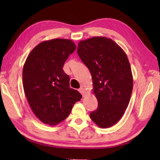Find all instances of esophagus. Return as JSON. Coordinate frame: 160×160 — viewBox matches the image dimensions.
Here are the masks:
<instances>
[{
	"instance_id": "esophagus-1",
	"label": "esophagus",
	"mask_w": 160,
	"mask_h": 160,
	"mask_svg": "<svg viewBox=\"0 0 160 160\" xmlns=\"http://www.w3.org/2000/svg\"><path fill=\"white\" fill-rule=\"evenodd\" d=\"M78 91H79V92L82 95V96L83 97H84L85 96V95H86V92H85V90L84 89V88L83 87H80L79 89H78Z\"/></svg>"
}]
</instances>
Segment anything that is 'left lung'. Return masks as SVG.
Instances as JSON below:
<instances>
[{"mask_svg": "<svg viewBox=\"0 0 160 160\" xmlns=\"http://www.w3.org/2000/svg\"><path fill=\"white\" fill-rule=\"evenodd\" d=\"M77 52L90 71L98 102L90 118L99 127L109 128L124 115L132 93L133 79L127 54L113 40L102 36L81 40Z\"/></svg>", "mask_w": 160, "mask_h": 160, "instance_id": "1", "label": "left lung"}]
</instances>
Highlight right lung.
<instances>
[{"label":"right lung","mask_w":160,"mask_h":160,"mask_svg":"<svg viewBox=\"0 0 160 160\" xmlns=\"http://www.w3.org/2000/svg\"><path fill=\"white\" fill-rule=\"evenodd\" d=\"M76 49L72 40L52 39L38 44L27 58L22 70L24 91L33 113L44 124H59L82 98L69 87V76L62 69Z\"/></svg>","instance_id":"right-lung-1"}]
</instances>
